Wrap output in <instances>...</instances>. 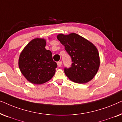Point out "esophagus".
Segmentation results:
<instances>
[{
	"label": "esophagus",
	"instance_id": "obj_1",
	"mask_svg": "<svg viewBox=\"0 0 122 122\" xmlns=\"http://www.w3.org/2000/svg\"><path fill=\"white\" fill-rule=\"evenodd\" d=\"M57 64H58V66H59V67H61V64H62V62H61V61H58Z\"/></svg>",
	"mask_w": 122,
	"mask_h": 122
}]
</instances>
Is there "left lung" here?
I'll return each instance as SVG.
<instances>
[{"label": "left lung", "instance_id": "1", "mask_svg": "<svg viewBox=\"0 0 122 122\" xmlns=\"http://www.w3.org/2000/svg\"><path fill=\"white\" fill-rule=\"evenodd\" d=\"M57 39L64 46L71 59L70 68H64V73L71 81L86 83L96 76L100 65L98 49L93 43L76 33L59 34Z\"/></svg>", "mask_w": 122, "mask_h": 122}]
</instances>
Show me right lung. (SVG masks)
Returning <instances> with one entry per match:
<instances>
[{
  "instance_id": "add662e5",
  "label": "right lung",
  "mask_w": 122,
  "mask_h": 122,
  "mask_svg": "<svg viewBox=\"0 0 122 122\" xmlns=\"http://www.w3.org/2000/svg\"><path fill=\"white\" fill-rule=\"evenodd\" d=\"M46 41L36 38L31 41L20 54L19 67L30 82L41 84L51 80L56 73L57 64L52 53L46 49Z\"/></svg>"
}]
</instances>
